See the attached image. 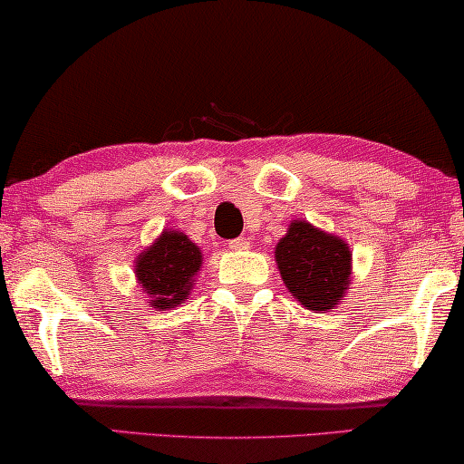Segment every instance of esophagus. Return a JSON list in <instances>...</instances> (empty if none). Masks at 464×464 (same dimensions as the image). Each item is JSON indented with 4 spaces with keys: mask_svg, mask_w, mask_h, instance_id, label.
<instances>
[{
    "mask_svg": "<svg viewBox=\"0 0 464 464\" xmlns=\"http://www.w3.org/2000/svg\"><path fill=\"white\" fill-rule=\"evenodd\" d=\"M229 247H231V250H247V247H250V241H247L246 237L231 239L229 241Z\"/></svg>",
    "mask_w": 464,
    "mask_h": 464,
    "instance_id": "1",
    "label": "esophagus"
}]
</instances>
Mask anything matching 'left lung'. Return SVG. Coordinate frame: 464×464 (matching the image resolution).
<instances>
[{
  "label": "left lung",
  "instance_id": "1",
  "mask_svg": "<svg viewBox=\"0 0 464 464\" xmlns=\"http://www.w3.org/2000/svg\"><path fill=\"white\" fill-rule=\"evenodd\" d=\"M281 279L308 310L335 308L350 289L352 252L337 235L294 220L275 247Z\"/></svg>",
  "mask_w": 464,
  "mask_h": 464
}]
</instances>
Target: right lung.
Listing matches in <instances>:
<instances>
[{"label":"right lung","mask_w":464,"mask_h":464,"mask_svg":"<svg viewBox=\"0 0 464 464\" xmlns=\"http://www.w3.org/2000/svg\"><path fill=\"white\" fill-rule=\"evenodd\" d=\"M202 268V250L185 233L162 231L135 260V276L158 310L185 304Z\"/></svg>","instance_id":"1"}]
</instances>
